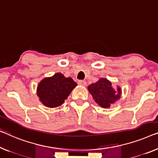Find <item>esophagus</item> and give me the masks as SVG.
<instances>
[{
    "instance_id": "1",
    "label": "esophagus",
    "mask_w": 158,
    "mask_h": 158,
    "mask_svg": "<svg viewBox=\"0 0 158 158\" xmlns=\"http://www.w3.org/2000/svg\"><path fill=\"white\" fill-rule=\"evenodd\" d=\"M78 84L80 86H86V82L85 81H83V80H79L78 81Z\"/></svg>"
}]
</instances>
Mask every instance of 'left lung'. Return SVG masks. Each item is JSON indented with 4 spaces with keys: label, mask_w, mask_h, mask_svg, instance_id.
Masks as SVG:
<instances>
[{
    "label": "left lung",
    "mask_w": 158,
    "mask_h": 158,
    "mask_svg": "<svg viewBox=\"0 0 158 158\" xmlns=\"http://www.w3.org/2000/svg\"><path fill=\"white\" fill-rule=\"evenodd\" d=\"M88 90L92 95L94 99L102 108H109L120 98L121 89L118 91L113 89L111 82L106 79H100L96 83L88 86Z\"/></svg>",
    "instance_id": "left-lung-1"
}]
</instances>
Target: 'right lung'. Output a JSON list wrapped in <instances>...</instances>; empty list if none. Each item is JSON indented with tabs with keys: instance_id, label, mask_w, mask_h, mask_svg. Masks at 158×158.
<instances>
[{
	"instance_id": "obj_1",
	"label": "right lung",
	"mask_w": 158,
	"mask_h": 158,
	"mask_svg": "<svg viewBox=\"0 0 158 158\" xmlns=\"http://www.w3.org/2000/svg\"><path fill=\"white\" fill-rule=\"evenodd\" d=\"M77 85L71 77L66 78L61 73H56L41 81L37 86V96L44 106L55 108L64 102Z\"/></svg>"
}]
</instances>
